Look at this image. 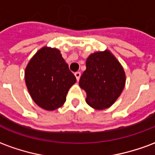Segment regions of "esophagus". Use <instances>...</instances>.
Wrapping results in <instances>:
<instances>
[{"instance_id": "esophagus-1", "label": "esophagus", "mask_w": 155, "mask_h": 155, "mask_svg": "<svg viewBox=\"0 0 155 155\" xmlns=\"http://www.w3.org/2000/svg\"><path fill=\"white\" fill-rule=\"evenodd\" d=\"M74 75H75V77H76V79H77V81H79V80H80V78H81V72H79V71L75 72V73H74Z\"/></svg>"}]
</instances>
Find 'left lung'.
<instances>
[{
  "mask_svg": "<svg viewBox=\"0 0 155 155\" xmlns=\"http://www.w3.org/2000/svg\"><path fill=\"white\" fill-rule=\"evenodd\" d=\"M79 83L86 93L87 104L96 110H104L110 107L123 91L125 74L110 51L95 52L88 57L86 70Z\"/></svg>",
  "mask_w": 155,
  "mask_h": 155,
  "instance_id": "8db88e82",
  "label": "left lung"
}]
</instances>
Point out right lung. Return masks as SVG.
Here are the masks:
<instances>
[{"label": "right lung", "mask_w": 155, "mask_h": 155, "mask_svg": "<svg viewBox=\"0 0 155 155\" xmlns=\"http://www.w3.org/2000/svg\"><path fill=\"white\" fill-rule=\"evenodd\" d=\"M25 84L35 103L46 110L61 107L76 78L57 49L43 47L25 68Z\"/></svg>", "instance_id": "1"}]
</instances>
